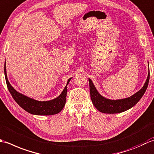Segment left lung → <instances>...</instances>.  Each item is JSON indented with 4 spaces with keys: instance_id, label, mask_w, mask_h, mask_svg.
<instances>
[{
    "instance_id": "left-lung-1",
    "label": "left lung",
    "mask_w": 154,
    "mask_h": 154,
    "mask_svg": "<svg viewBox=\"0 0 154 154\" xmlns=\"http://www.w3.org/2000/svg\"><path fill=\"white\" fill-rule=\"evenodd\" d=\"M149 80V72L147 76L146 83L144 84L143 88L137 93L128 98L112 100L103 98L96 90L95 86H94L92 80L89 79L90 92L91 100L93 104L94 105L96 109L102 113L106 114H117V113L123 112L127 109L132 108L145 93L146 90L148 86Z\"/></svg>"
}]
</instances>
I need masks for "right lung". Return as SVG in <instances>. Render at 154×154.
Instances as JSON below:
<instances>
[{
	"label": "right lung",
	"mask_w": 154,
	"mask_h": 154,
	"mask_svg": "<svg viewBox=\"0 0 154 154\" xmlns=\"http://www.w3.org/2000/svg\"><path fill=\"white\" fill-rule=\"evenodd\" d=\"M5 74L6 82H7L9 92L16 102L24 110L32 114L48 116L58 114L63 109L66 103V99L67 85L71 78L68 80L66 86L64 88L61 94L58 98L50 100V101L41 102L30 98L29 97L18 92L14 89V88L11 85L8 80L7 71H6V65H5Z\"/></svg>",
	"instance_id": "obj_1"
}]
</instances>
